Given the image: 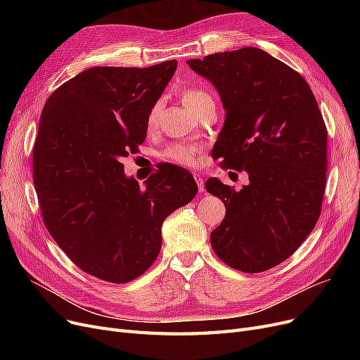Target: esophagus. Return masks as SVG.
<instances>
[{"mask_svg": "<svg viewBox=\"0 0 360 360\" xmlns=\"http://www.w3.org/2000/svg\"><path fill=\"white\" fill-rule=\"evenodd\" d=\"M194 179H195V182H197L198 191H200V193H204V191H205V188H204V181H202L201 175H200V174H194Z\"/></svg>", "mask_w": 360, "mask_h": 360, "instance_id": "esophagus-1", "label": "esophagus"}]
</instances>
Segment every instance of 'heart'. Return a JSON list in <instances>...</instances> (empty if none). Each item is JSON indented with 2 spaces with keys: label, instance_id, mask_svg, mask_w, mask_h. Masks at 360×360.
<instances>
[{
  "label": "heart",
  "instance_id": "1",
  "mask_svg": "<svg viewBox=\"0 0 360 360\" xmlns=\"http://www.w3.org/2000/svg\"><path fill=\"white\" fill-rule=\"evenodd\" d=\"M182 101H184L185 106L190 109L194 115H198V113L205 108L216 106V102H214V98L212 96V93H209L204 89H198V87L184 90ZM160 106H162L160 102H156L148 110L147 121H146L148 129H153L156 127ZM200 151H201V147L198 144L172 143L162 150L160 158H162V160L176 165V166L195 167L198 165Z\"/></svg>",
  "mask_w": 360,
  "mask_h": 360
}]
</instances>
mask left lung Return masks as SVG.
Segmentation results:
<instances>
[{
    "instance_id": "left-lung-1",
    "label": "left lung",
    "mask_w": 360,
    "mask_h": 360,
    "mask_svg": "<svg viewBox=\"0 0 360 360\" xmlns=\"http://www.w3.org/2000/svg\"><path fill=\"white\" fill-rule=\"evenodd\" d=\"M186 64L214 84L226 109L212 156L250 178L240 191L205 181L226 207L212 247L235 270H270L300 247L323 207L327 127L316 99L297 71L258 48Z\"/></svg>"
}]
</instances>
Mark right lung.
Wrapping results in <instances>:
<instances>
[{
    "instance_id": "right-lung-1",
    "label": "right lung",
    "mask_w": 360,
    "mask_h": 360,
    "mask_svg": "<svg viewBox=\"0 0 360 360\" xmlns=\"http://www.w3.org/2000/svg\"><path fill=\"white\" fill-rule=\"evenodd\" d=\"M93 67L45 103L33 146V184L48 232L84 273L128 283L160 252L162 224L197 194L186 169L165 165L141 188L122 159L147 136V113L176 70Z\"/></svg>"
}]
</instances>
